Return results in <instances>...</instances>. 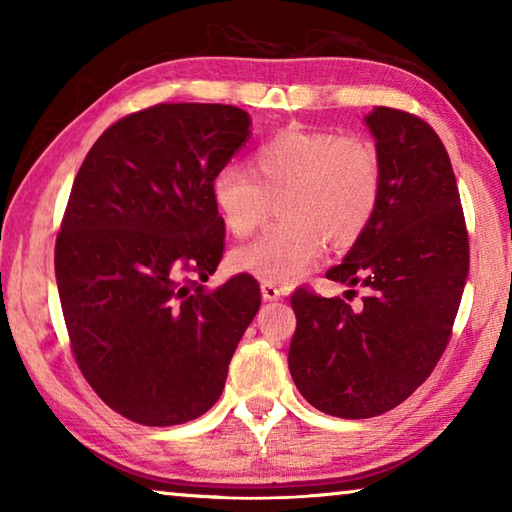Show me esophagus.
<instances>
[{"instance_id": "obj_1", "label": "esophagus", "mask_w": 512, "mask_h": 512, "mask_svg": "<svg viewBox=\"0 0 512 512\" xmlns=\"http://www.w3.org/2000/svg\"><path fill=\"white\" fill-rule=\"evenodd\" d=\"M262 298L266 302L280 300L282 298V289L277 287V284H273V282H262Z\"/></svg>"}]
</instances>
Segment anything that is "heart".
I'll return each instance as SVG.
<instances>
[{
  "label": "heart",
  "instance_id": "1",
  "mask_svg": "<svg viewBox=\"0 0 512 512\" xmlns=\"http://www.w3.org/2000/svg\"><path fill=\"white\" fill-rule=\"evenodd\" d=\"M384 167L377 144L357 133L284 128L250 155V173L216 171L212 198L235 237H248L280 201L282 223L232 255L239 271L264 282H291L318 262L325 239L352 246L381 201Z\"/></svg>",
  "mask_w": 512,
  "mask_h": 512
}]
</instances>
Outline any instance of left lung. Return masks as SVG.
<instances>
[{
    "instance_id": "obj_1",
    "label": "left lung",
    "mask_w": 512,
    "mask_h": 512,
    "mask_svg": "<svg viewBox=\"0 0 512 512\" xmlns=\"http://www.w3.org/2000/svg\"><path fill=\"white\" fill-rule=\"evenodd\" d=\"M384 167L368 230L327 280L366 289L354 309L309 287L291 293L289 370L302 397L345 420L375 418L422 386L452 339L470 239L445 144L406 110L366 117ZM348 298V296H345Z\"/></svg>"
}]
</instances>
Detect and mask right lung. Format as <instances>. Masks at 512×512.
<instances>
[{
    "label": "right lung",
    "mask_w": 512,
    "mask_h": 512,
    "mask_svg": "<svg viewBox=\"0 0 512 512\" xmlns=\"http://www.w3.org/2000/svg\"><path fill=\"white\" fill-rule=\"evenodd\" d=\"M248 126L235 106L158 103L106 128L74 178L54 253L69 348L92 391L137 424L210 411L262 305L248 273L201 284L225 246L212 180Z\"/></svg>",
    "instance_id": "add662e5"
}]
</instances>
